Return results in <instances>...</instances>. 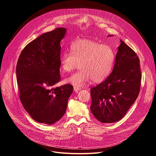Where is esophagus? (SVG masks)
Here are the masks:
<instances>
[{
  "label": "esophagus",
  "instance_id": "34e87169",
  "mask_svg": "<svg viewBox=\"0 0 156 156\" xmlns=\"http://www.w3.org/2000/svg\"><path fill=\"white\" fill-rule=\"evenodd\" d=\"M73 90H74L75 92H78V91L81 90V88H80V87H76V86H74V87H73Z\"/></svg>",
  "mask_w": 156,
  "mask_h": 156
}]
</instances>
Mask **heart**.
<instances>
[{
	"mask_svg": "<svg viewBox=\"0 0 156 156\" xmlns=\"http://www.w3.org/2000/svg\"><path fill=\"white\" fill-rule=\"evenodd\" d=\"M70 52H64L61 55V72H70L78 68L79 64L81 70L66 78V83L76 87H82L91 80L100 83L113 70L115 53L110 46L90 39H78L72 43Z\"/></svg>",
	"mask_w": 156,
	"mask_h": 156,
	"instance_id": "1",
	"label": "heart"
}]
</instances>
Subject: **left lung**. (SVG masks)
<instances>
[{
  "instance_id": "1",
  "label": "left lung",
  "mask_w": 156,
  "mask_h": 156,
  "mask_svg": "<svg viewBox=\"0 0 156 156\" xmlns=\"http://www.w3.org/2000/svg\"><path fill=\"white\" fill-rule=\"evenodd\" d=\"M141 81L140 59L135 51L120 40L112 73L90 90V108L96 119L106 123L121 120L137 99Z\"/></svg>"
}]
</instances>
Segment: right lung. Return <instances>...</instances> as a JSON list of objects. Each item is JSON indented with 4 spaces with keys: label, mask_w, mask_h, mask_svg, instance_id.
Wrapping results in <instances>:
<instances>
[{
    "label": "right lung",
    "mask_w": 156,
    "mask_h": 156,
    "mask_svg": "<svg viewBox=\"0 0 156 156\" xmlns=\"http://www.w3.org/2000/svg\"><path fill=\"white\" fill-rule=\"evenodd\" d=\"M66 30L57 28L41 34L21 51L16 74L19 96L24 108L35 121L52 125L65 114L73 87L60 81V41Z\"/></svg>",
    "instance_id": "1"
}]
</instances>
